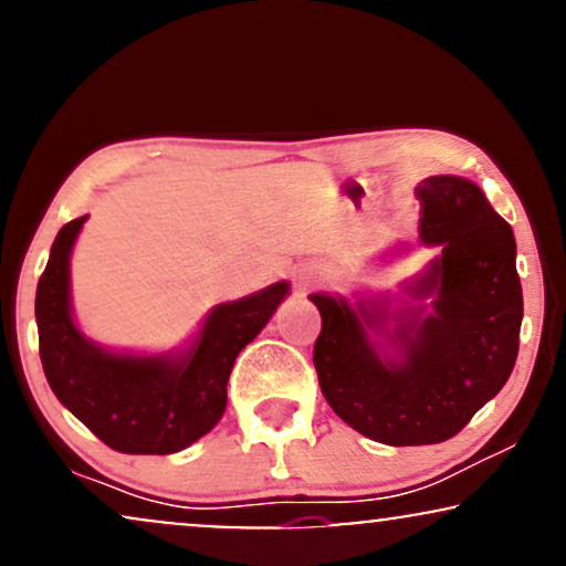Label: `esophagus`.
I'll return each instance as SVG.
<instances>
[{"label":"esophagus","instance_id":"1","mask_svg":"<svg viewBox=\"0 0 566 566\" xmlns=\"http://www.w3.org/2000/svg\"><path fill=\"white\" fill-rule=\"evenodd\" d=\"M323 283V270L317 268V264H304L302 270H298L296 275V289L302 291V294H307L310 289H315V285Z\"/></svg>","mask_w":566,"mask_h":566}]
</instances>
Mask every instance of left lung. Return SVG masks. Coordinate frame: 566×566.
Returning <instances> with one entry per match:
<instances>
[{
    "instance_id": "1",
    "label": "left lung",
    "mask_w": 566,
    "mask_h": 566,
    "mask_svg": "<svg viewBox=\"0 0 566 566\" xmlns=\"http://www.w3.org/2000/svg\"><path fill=\"white\" fill-rule=\"evenodd\" d=\"M418 238L437 256L402 294H310L323 328L315 370L334 413L391 448L450 440L490 402L514 370L522 283L511 224L480 185L427 177ZM397 241L381 262L408 254Z\"/></svg>"
}]
</instances>
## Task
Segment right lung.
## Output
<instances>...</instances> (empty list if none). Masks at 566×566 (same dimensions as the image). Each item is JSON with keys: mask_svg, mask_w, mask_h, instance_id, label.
Here are the masks:
<instances>
[{"mask_svg": "<svg viewBox=\"0 0 566 566\" xmlns=\"http://www.w3.org/2000/svg\"><path fill=\"white\" fill-rule=\"evenodd\" d=\"M90 214L63 224L36 285L39 355L50 389L92 434L129 455H169L217 427L228 405L238 352L256 338L291 294L277 281L209 310L185 347L122 352L92 342L76 325L71 254Z\"/></svg>", "mask_w": 566, "mask_h": 566, "instance_id": "add662e5", "label": "right lung"}]
</instances>
